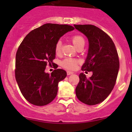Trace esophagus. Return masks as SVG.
Segmentation results:
<instances>
[{
    "instance_id": "esophagus-1",
    "label": "esophagus",
    "mask_w": 132,
    "mask_h": 132,
    "mask_svg": "<svg viewBox=\"0 0 132 132\" xmlns=\"http://www.w3.org/2000/svg\"><path fill=\"white\" fill-rule=\"evenodd\" d=\"M72 74H73V72H72V71H67L68 75H72Z\"/></svg>"
}]
</instances>
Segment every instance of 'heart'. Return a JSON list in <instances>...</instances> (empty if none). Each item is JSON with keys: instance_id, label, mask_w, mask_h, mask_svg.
Here are the masks:
<instances>
[{"instance_id": "heart-1", "label": "heart", "mask_w": 132, "mask_h": 132, "mask_svg": "<svg viewBox=\"0 0 132 132\" xmlns=\"http://www.w3.org/2000/svg\"><path fill=\"white\" fill-rule=\"evenodd\" d=\"M71 41H72L73 43L77 48L81 46L82 45H84L85 44V40L83 38V37L81 36L80 35H75L71 38ZM61 48H62V42L61 41H58L57 42L56 45H55V51L57 54H59L61 53ZM78 61L77 60L73 59L71 58H66L64 60L62 61L61 62V65L62 67L65 68L68 70H73L75 68L77 64Z\"/></svg>"}]
</instances>
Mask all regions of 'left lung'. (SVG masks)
<instances>
[{
	"instance_id": "8db88e82",
	"label": "left lung",
	"mask_w": 132,
	"mask_h": 132,
	"mask_svg": "<svg viewBox=\"0 0 132 132\" xmlns=\"http://www.w3.org/2000/svg\"><path fill=\"white\" fill-rule=\"evenodd\" d=\"M75 28L87 37L89 48L82 70L93 71L87 78L79 75L80 81L75 89L80 102L89 105L98 104L110 94L118 77L119 61L118 52L111 38L93 25H74Z\"/></svg>"
}]
</instances>
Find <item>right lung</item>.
I'll return each instance as SVG.
<instances>
[{"instance_id":"obj_1","label":"right lung","mask_w":132,"mask_h":132,"mask_svg":"<svg viewBox=\"0 0 132 132\" xmlns=\"http://www.w3.org/2000/svg\"><path fill=\"white\" fill-rule=\"evenodd\" d=\"M73 29L71 25L46 23L30 31L22 41L16 54L15 78L29 103L46 105L57 96L58 84L66 78V71L57 69L48 73L45 70L55 58L57 42Z\"/></svg>"}]
</instances>
